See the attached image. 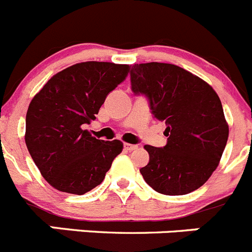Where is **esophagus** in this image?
Masks as SVG:
<instances>
[{
    "instance_id": "esophagus-1",
    "label": "esophagus",
    "mask_w": 252,
    "mask_h": 252,
    "mask_svg": "<svg viewBox=\"0 0 252 252\" xmlns=\"http://www.w3.org/2000/svg\"><path fill=\"white\" fill-rule=\"evenodd\" d=\"M124 149L128 150V152H133V150L138 149V145L129 144V143H124Z\"/></svg>"
}]
</instances>
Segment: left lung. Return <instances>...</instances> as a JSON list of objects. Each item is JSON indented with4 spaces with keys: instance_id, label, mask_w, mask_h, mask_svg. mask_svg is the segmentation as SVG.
Here are the masks:
<instances>
[{
    "instance_id": "1",
    "label": "left lung",
    "mask_w": 252,
    "mask_h": 252,
    "mask_svg": "<svg viewBox=\"0 0 252 252\" xmlns=\"http://www.w3.org/2000/svg\"><path fill=\"white\" fill-rule=\"evenodd\" d=\"M131 91L149 99L166 126V145H144L140 169L148 185L164 195H185L205 184L226 147L229 126L220 98L205 81L169 63H140L130 70Z\"/></svg>"
}]
</instances>
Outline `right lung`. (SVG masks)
Masks as SVG:
<instances>
[{"label":"right lung","mask_w":252,"mask_h":252,"mask_svg":"<svg viewBox=\"0 0 252 252\" xmlns=\"http://www.w3.org/2000/svg\"><path fill=\"white\" fill-rule=\"evenodd\" d=\"M130 65L82 62L52 77L31 100L25 140L42 176L63 192L83 195L99 185L123 150L121 140L92 137L105 98L128 76Z\"/></svg>","instance_id":"add662e5"}]
</instances>
